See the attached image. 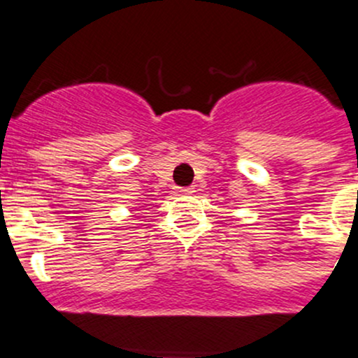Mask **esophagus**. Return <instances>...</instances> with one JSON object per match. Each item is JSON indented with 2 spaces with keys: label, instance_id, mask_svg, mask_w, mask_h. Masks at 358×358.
Returning a JSON list of instances; mask_svg holds the SVG:
<instances>
[{
  "label": "esophagus",
  "instance_id": "34e87169",
  "mask_svg": "<svg viewBox=\"0 0 358 358\" xmlns=\"http://www.w3.org/2000/svg\"><path fill=\"white\" fill-rule=\"evenodd\" d=\"M176 192H178V194H192V192H194V187H178Z\"/></svg>",
  "mask_w": 358,
  "mask_h": 358
}]
</instances>
